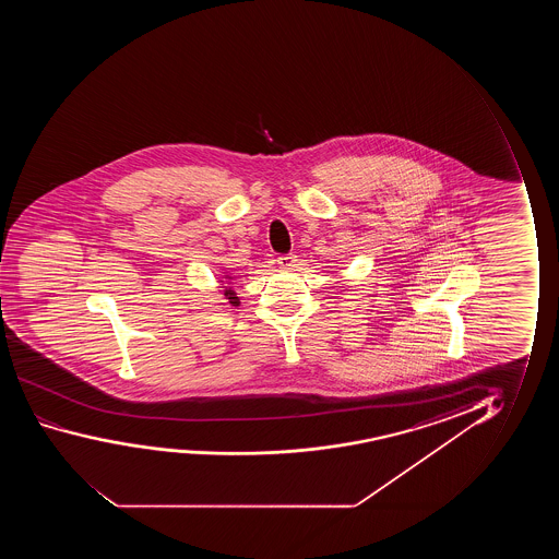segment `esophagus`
I'll return each instance as SVG.
<instances>
[{
    "mask_svg": "<svg viewBox=\"0 0 559 559\" xmlns=\"http://www.w3.org/2000/svg\"><path fill=\"white\" fill-rule=\"evenodd\" d=\"M276 261H278V265L283 269L296 267V263H298L294 253H283V255H278V258H276Z\"/></svg>",
    "mask_w": 559,
    "mask_h": 559,
    "instance_id": "esophagus-1",
    "label": "esophagus"
}]
</instances>
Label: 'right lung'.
Wrapping results in <instances>:
<instances>
[{"instance_id": "right-lung-1", "label": "right lung", "mask_w": 559, "mask_h": 559, "mask_svg": "<svg viewBox=\"0 0 559 559\" xmlns=\"http://www.w3.org/2000/svg\"><path fill=\"white\" fill-rule=\"evenodd\" d=\"M225 296H227V299H229L230 306H238V304H240V301H238L237 294H235V290L227 288V290H225Z\"/></svg>"}]
</instances>
